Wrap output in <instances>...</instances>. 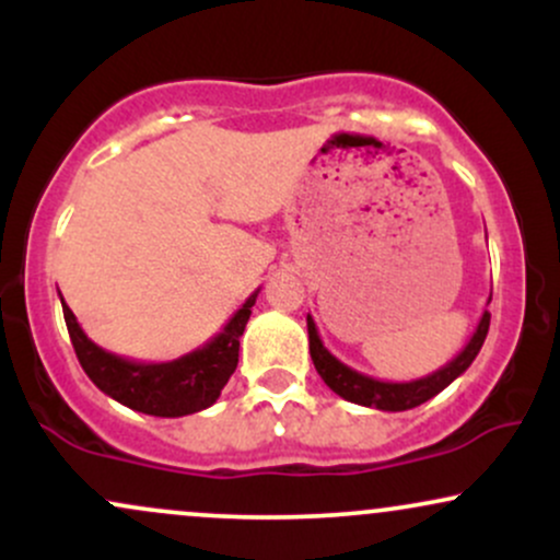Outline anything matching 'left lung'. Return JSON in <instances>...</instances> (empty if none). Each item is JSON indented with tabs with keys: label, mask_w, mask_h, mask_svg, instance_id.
<instances>
[{
	"label": "left lung",
	"mask_w": 560,
	"mask_h": 560,
	"mask_svg": "<svg viewBox=\"0 0 560 560\" xmlns=\"http://www.w3.org/2000/svg\"><path fill=\"white\" fill-rule=\"evenodd\" d=\"M492 300V298H490ZM487 331H490V311L481 313V320L474 331V337L468 339V345L453 361L436 369L434 374L413 378V382H382V378L365 376L352 371L350 365H345L342 361L331 355L326 350L324 342H320L316 324L313 318L307 316V339H311V358L320 378L326 382V387L331 392H337L339 397L345 400L365 405V408H376V410H389V413H397V410H410L416 405L432 400L434 395H440L447 384H453L468 365L474 363V358L479 355L481 345H485Z\"/></svg>",
	"instance_id": "1"
}]
</instances>
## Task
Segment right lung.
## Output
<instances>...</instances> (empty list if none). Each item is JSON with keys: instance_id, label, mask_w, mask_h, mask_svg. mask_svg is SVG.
<instances>
[{"instance_id": "add662e5", "label": "right lung", "mask_w": 560, "mask_h": 560, "mask_svg": "<svg viewBox=\"0 0 560 560\" xmlns=\"http://www.w3.org/2000/svg\"><path fill=\"white\" fill-rule=\"evenodd\" d=\"M258 292L249 294L247 302L223 326V331L215 334L208 345L168 363H139L113 355L83 334L66 302H62V316H66L70 342H73L81 369L96 387L139 413L178 419V416L210 408L226 387L240 363V337Z\"/></svg>"}]
</instances>
